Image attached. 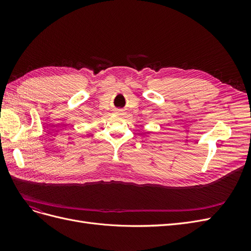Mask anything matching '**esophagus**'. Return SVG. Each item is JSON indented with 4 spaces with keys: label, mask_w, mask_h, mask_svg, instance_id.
<instances>
[{
    "label": "esophagus",
    "mask_w": 251,
    "mask_h": 251,
    "mask_svg": "<svg viewBox=\"0 0 251 251\" xmlns=\"http://www.w3.org/2000/svg\"><path fill=\"white\" fill-rule=\"evenodd\" d=\"M116 114H117V115H125L124 111H116Z\"/></svg>",
    "instance_id": "1"
}]
</instances>
